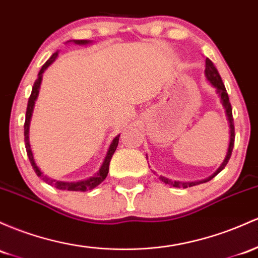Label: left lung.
<instances>
[{"label": "left lung", "mask_w": 258, "mask_h": 258, "mask_svg": "<svg viewBox=\"0 0 258 258\" xmlns=\"http://www.w3.org/2000/svg\"><path fill=\"white\" fill-rule=\"evenodd\" d=\"M205 76L206 78H207V81L209 83L212 84L214 88H216V93L218 94V97L220 99V103H222L223 107H224V111H225V116H226V120H228V124H229V146H228V151H226V155L224 158V160H223V163L220 164L219 168L217 169L216 171L213 172V174L211 175V176L207 177V179H203V180H200V181H191V182H183V181H171L170 179H168V177L165 176H159L160 181H163V182L168 183V185L172 186V187H191V186H196V185H200V183H205L207 182V181L213 179L216 175L219 174L220 171L223 170V169L225 168V165L228 164L229 159H230V155H231V152H233V148H234V140H235V130H234V118H233V109H231V105H230V101H229V97H228V93H226V89L224 87V83H223L222 81V77H220L219 72H218V70L214 67L213 62H212L209 58H206V70H205ZM147 159H148V157H147ZM155 174V171H153Z\"/></svg>", "instance_id": "8db88e82"}]
</instances>
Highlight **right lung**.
Returning <instances> with one entry per match:
<instances>
[{
	"instance_id": "add662e5",
	"label": "right lung",
	"mask_w": 258,
	"mask_h": 258,
	"mask_svg": "<svg viewBox=\"0 0 258 258\" xmlns=\"http://www.w3.org/2000/svg\"><path fill=\"white\" fill-rule=\"evenodd\" d=\"M67 42H73V44H77V45H87L90 44V40H69ZM58 52L60 51H56L55 53H52V56L44 63V66L41 67V70L39 71V75L36 81L34 82V86L32 89V94H30L29 100H28V106H27V112H25V122H24V142H25V149H27V154L28 158H29L30 164H32L34 171L35 174L38 175L39 177H41L42 180L45 181L46 183L49 185L53 186V187L58 188V189H66V191H88V189H93L94 187H97L98 185H100L105 177L107 176V172H109V165H110V160H111L112 154H114L116 148H117V144H118V138H120V135H117L116 137L112 140L111 144H110L109 149H107V153L104 158L103 164H101L100 169L95 172L93 176L88 177L86 180H81V181H60V180H55V179H51V177L45 175L39 166L36 165L35 159H34V155L32 152V148H30V142H29V127H30V120H32V116H33V111H34V106H35V101L38 99L39 95V89H40L41 86V81H42V73L46 71L47 67L50 66L51 63H53V61L57 58Z\"/></svg>"
}]
</instances>
